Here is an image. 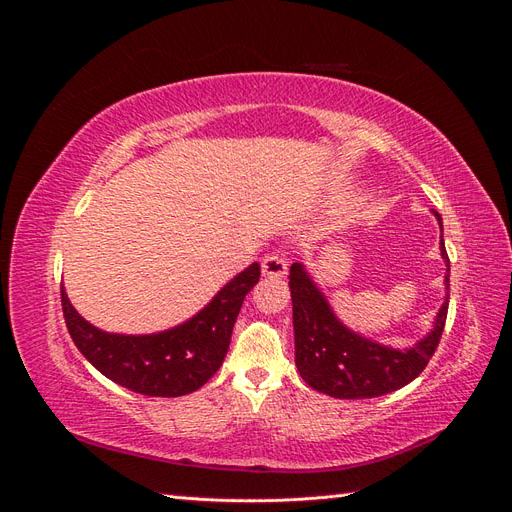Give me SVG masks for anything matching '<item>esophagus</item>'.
I'll list each match as a JSON object with an SVG mask.
<instances>
[{"mask_svg": "<svg viewBox=\"0 0 512 512\" xmlns=\"http://www.w3.org/2000/svg\"><path fill=\"white\" fill-rule=\"evenodd\" d=\"M262 275L280 280L286 275V260L280 254H267L262 258Z\"/></svg>", "mask_w": 512, "mask_h": 512, "instance_id": "1", "label": "esophagus"}]
</instances>
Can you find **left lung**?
Masks as SVG:
<instances>
[{
    "instance_id": "1",
    "label": "left lung",
    "mask_w": 512,
    "mask_h": 512,
    "mask_svg": "<svg viewBox=\"0 0 512 512\" xmlns=\"http://www.w3.org/2000/svg\"><path fill=\"white\" fill-rule=\"evenodd\" d=\"M436 218L442 228L438 211ZM446 260V290L451 262L440 241ZM292 324H294V361L301 378L312 389L335 399H369L393 393L406 386L427 367L436 352L448 314V294L433 322V329L421 342L408 350H395L356 335L337 320L324 294L312 282L301 262L290 267Z\"/></svg>"
}]
</instances>
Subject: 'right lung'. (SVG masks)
I'll return each instance as SVG.
<instances>
[{"label":"right lung","instance_id":"add662e5","mask_svg":"<svg viewBox=\"0 0 512 512\" xmlns=\"http://www.w3.org/2000/svg\"><path fill=\"white\" fill-rule=\"evenodd\" d=\"M260 280L252 262L188 322L153 335L96 329L72 307L61 286V309L72 342L100 374L149 397H181L200 389L224 363L245 294Z\"/></svg>","mask_w":512,"mask_h":512}]
</instances>
